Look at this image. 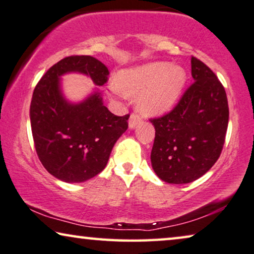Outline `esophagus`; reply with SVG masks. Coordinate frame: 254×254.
Masks as SVG:
<instances>
[{
    "mask_svg": "<svg viewBox=\"0 0 254 254\" xmlns=\"http://www.w3.org/2000/svg\"><path fill=\"white\" fill-rule=\"evenodd\" d=\"M139 123H141V118L137 115H135V113H131L129 117V121H128V126H129L130 129L135 128Z\"/></svg>",
    "mask_w": 254,
    "mask_h": 254,
    "instance_id": "1",
    "label": "esophagus"
}]
</instances>
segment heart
Wrapping results in <instances>:
<instances>
[{"mask_svg": "<svg viewBox=\"0 0 254 254\" xmlns=\"http://www.w3.org/2000/svg\"><path fill=\"white\" fill-rule=\"evenodd\" d=\"M186 81L182 67L156 62L123 69L113 89L126 96L138 95L139 111L145 116H159L178 102Z\"/></svg>", "mask_w": 254, "mask_h": 254, "instance_id": "obj_1", "label": "heart"}]
</instances>
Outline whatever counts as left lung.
I'll return each instance as SVG.
<instances>
[{
    "instance_id": "8db88e82",
    "label": "left lung",
    "mask_w": 254,
    "mask_h": 254,
    "mask_svg": "<svg viewBox=\"0 0 254 254\" xmlns=\"http://www.w3.org/2000/svg\"><path fill=\"white\" fill-rule=\"evenodd\" d=\"M191 75L194 81L175 108L150 119L156 129L152 168L173 185L192 182L216 163L229 119L226 90L212 69L191 57Z\"/></svg>"
}]
</instances>
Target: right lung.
<instances>
[{"label":"right lung","instance_id":"add662e5","mask_svg":"<svg viewBox=\"0 0 254 254\" xmlns=\"http://www.w3.org/2000/svg\"><path fill=\"white\" fill-rule=\"evenodd\" d=\"M66 73H81L100 87L108 81L109 69L91 56L65 57L48 69L33 93L29 118L40 161L56 179L79 183L104 170L129 115L110 112L98 89L82 102L67 101L61 81Z\"/></svg>","mask_w":254,"mask_h":254}]
</instances>
